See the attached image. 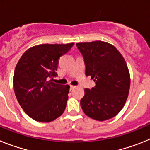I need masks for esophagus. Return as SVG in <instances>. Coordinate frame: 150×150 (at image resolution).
<instances>
[{
    "label": "esophagus",
    "mask_w": 150,
    "mask_h": 150,
    "mask_svg": "<svg viewBox=\"0 0 150 150\" xmlns=\"http://www.w3.org/2000/svg\"><path fill=\"white\" fill-rule=\"evenodd\" d=\"M70 87H71V89H73V88H75V86H73V85H70Z\"/></svg>",
    "instance_id": "1"
}]
</instances>
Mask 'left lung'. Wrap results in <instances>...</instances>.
Instances as JSON below:
<instances>
[{
	"mask_svg": "<svg viewBox=\"0 0 150 150\" xmlns=\"http://www.w3.org/2000/svg\"><path fill=\"white\" fill-rule=\"evenodd\" d=\"M83 55L86 75L95 82L91 89L85 88L80 105L85 114L104 121L120 112L130 88V74L124 58L115 46L103 41L76 43Z\"/></svg>",
	"mask_w": 150,
	"mask_h": 150,
	"instance_id": "8db88e82",
	"label": "left lung"
}]
</instances>
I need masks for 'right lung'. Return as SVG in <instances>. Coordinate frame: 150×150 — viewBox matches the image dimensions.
Here are the masks:
<instances>
[{"mask_svg": "<svg viewBox=\"0 0 150 150\" xmlns=\"http://www.w3.org/2000/svg\"><path fill=\"white\" fill-rule=\"evenodd\" d=\"M74 43L41 44L28 49L16 66L13 88L18 104L31 119L50 122L64 112L70 86L52 81L59 59Z\"/></svg>", "mask_w": 150, "mask_h": 150, "instance_id": "add662e5", "label": "right lung"}]
</instances>
